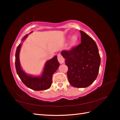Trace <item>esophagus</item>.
I'll return each mask as SVG.
<instances>
[{"mask_svg":"<svg viewBox=\"0 0 120 120\" xmlns=\"http://www.w3.org/2000/svg\"><path fill=\"white\" fill-rule=\"evenodd\" d=\"M57 60L59 62L60 64H63L64 62V57L62 56L61 54H58L57 55Z\"/></svg>","mask_w":120,"mask_h":120,"instance_id":"obj_1","label":"esophagus"}]
</instances>
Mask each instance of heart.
I'll use <instances>...</instances> for the list:
<instances>
[{"label":"heart","mask_w":120,"mask_h":120,"mask_svg":"<svg viewBox=\"0 0 120 120\" xmlns=\"http://www.w3.org/2000/svg\"><path fill=\"white\" fill-rule=\"evenodd\" d=\"M70 37H68V38ZM78 37L77 35H73L72 36L70 39V42L72 45H74L78 41Z\"/></svg>","instance_id":"1"}]
</instances>
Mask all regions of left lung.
Segmentation results:
<instances>
[{"label":"left lung","mask_w":120,"mask_h":120,"mask_svg":"<svg viewBox=\"0 0 120 120\" xmlns=\"http://www.w3.org/2000/svg\"><path fill=\"white\" fill-rule=\"evenodd\" d=\"M81 43L70 50H63L68 67V78L75 88H86L95 81L99 71L101 57L96 43L85 32L80 30Z\"/></svg>","instance_id":"left-lung-1"}]
</instances>
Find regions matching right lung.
I'll use <instances>...</instances> for the list:
<instances>
[{"label": "right lung", "mask_w": 120, "mask_h": 120, "mask_svg": "<svg viewBox=\"0 0 120 120\" xmlns=\"http://www.w3.org/2000/svg\"><path fill=\"white\" fill-rule=\"evenodd\" d=\"M28 36L25 35L22 39L24 41ZM22 44L20 43L17 46L15 52V68L17 75L24 84L28 88L34 90H43L49 89L52 83L53 74L57 70L60 63L57 60V56L46 61L41 76L34 77L28 75L22 70L19 61V52Z\"/></svg>", "instance_id": "obj_1"}]
</instances>
